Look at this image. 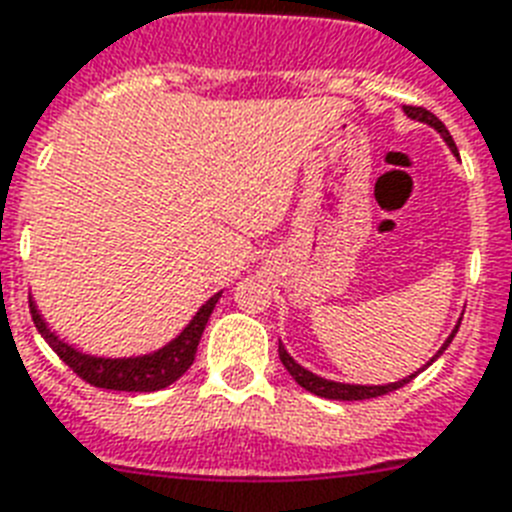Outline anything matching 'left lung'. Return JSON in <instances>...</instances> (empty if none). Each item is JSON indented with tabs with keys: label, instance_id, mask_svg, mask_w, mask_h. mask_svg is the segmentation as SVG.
Here are the masks:
<instances>
[{
	"label": "left lung",
	"instance_id": "1",
	"mask_svg": "<svg viewBox=\"0 0 512 512\" xmlns=\"http://www.w3.org/2000/svg\"><path fill=\"white\" fill-rule=\"evenodd\" d=\"M402 110H405L407 118L421 120V123H429L431 128H436V131L442 134V139L447 141V144H450L452 152H458V147H455V141H452L450 131L444 128V123L439 118H436L434 112H429V110H426V107H413V105H405V107H402ZM460 321H463V318H460ZM458 328H460V323H458V326H455V331H452V334L447 336V342L442 344V350H439L434 357H431V363H434L436 357L442 355V352L447 350V347H450V342H452V339H455V334H458ZM278 357H281V363H284V368L289 373H292V378H294V381H297L299 386H302V389L318 394V397H326V400H347V402H352V400H371V397H381V394L394 392V389H400V386L410 384V381H413V378L418 376V373H421L423 368H426V365H431V363H426L418 373H410V376L402 378V381H394V384L363 386V384H342V381H328V378L315 376V373H310V371H307V368H302V365H299L297 360H294V357L284 350V344H281V342H278Z\"/></svg>",
	"mask_w": 512,
	"mask_h": 512
}]
</instances>
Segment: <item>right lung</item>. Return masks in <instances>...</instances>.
I'll use <instances>...</instances> for the list:
<instances>
[{
	"mask_svg": "<svg viewBox=\"0 0 512 512\" xmlns=\"http://www.w3.org/2000/svg\"><path fill=\"white\" fill-rule=\"evenodd\" d=\"M220 294L223 292L213 294L205 305L199 307L197 315L189 321V326L173 342H168L162 350L152 352V355L141 357L83 355L76 347L62 342L60 336H54V331H49V326L39 315L36 305H33V299H28V305H31V318L36 328H39V334L60 355L62 363L73 368V373L83 378L86 384L99 386V389H115V392H157V389H165V386H170L189 371V365L194 363V355H197L202 331H205L207 321H210V313H213Z\"/></svg>",
	"mask_w": 512,
	"mask_h": 512,
	"instance_id": "obj_1",
	"label": "right lung"
}]
</instances>
